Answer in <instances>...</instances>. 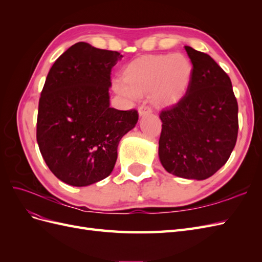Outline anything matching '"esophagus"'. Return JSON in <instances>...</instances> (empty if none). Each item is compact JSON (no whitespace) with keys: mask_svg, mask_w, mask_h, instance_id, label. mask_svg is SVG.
I'll return each instance as SVG.
<instances>
[{"mask_svg":"<svg viewBox=\"0 0 262 262\" xmlns=\"http://www.w3.org/2000/svg\"><path fill=\"white\" fill-rule=\"evenodd\" d=\"M152 115V109H150L148 106H141L139 108V116L140 117H144V116H148Z\"/></svg>","mask_w":262,"mask_h":262,"instance_id":"esophagus-1","label":"esophagus"}]
</instances>
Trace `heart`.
Masks as SVG:
<instances>
[{"label": "heart", "instance_id": "1", "mask_svg": "<svg viewBox=\"0 0 262 262\" xmlns=\"http://www.w3.org/2000/svg\"><path fill=\"white\" fill-rule=\"evenodd\" d=\"M192 63L184 53L157 54L133 60L123 71L115 91L128 98L150 91L157 106H171L185 96L192 78Z\"/></svg>", "mask_w": 262, "mask_h": 262}]
</instances>
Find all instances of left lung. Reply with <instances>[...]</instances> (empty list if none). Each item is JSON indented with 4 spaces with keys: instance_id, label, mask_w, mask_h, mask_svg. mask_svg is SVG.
Segmentation results:
<instances>
[{
    "instance_id": "1",
    "label": "left lung",
    "mask_w": 262,
    "mask_h": 262,
    "mask_svg": "<svg viewBox=\"0 0 262 262\" xmlns=\"http://www.w3.org/2000/svg\"><path fill=\"white\" fill-rule=\"evenodd\" d=\"M185 49L192 62L186 95L161 113L158 156L171 175L204 180L224 166L238 133V105L231 78L209 54Z\"/></svg>"
}]
</instances>
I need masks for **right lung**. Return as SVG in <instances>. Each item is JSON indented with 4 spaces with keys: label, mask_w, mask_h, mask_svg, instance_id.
Listing matches in <instances>:
<instances>
[{
    "label": "right lung",
    "mask_w": 262,
    "mask_h": 262,
    "mask_svg": "<svg viewBox=\"0 0 262 262\" xmlns=\"http://www.w3.org/2000/svg\"><path fill=\"white\" fill-rule=\"evenodd\" d=\"M117 51L77 42L54 62L39 99L37 142L53 175L74 187L112 173L117 148L136 126L137 110L110 107L112 69Z\"/></svg>",
    "instance_id": "1"
}]
</instances>
